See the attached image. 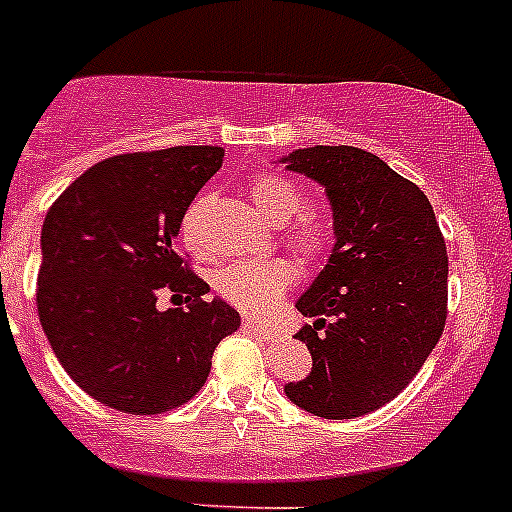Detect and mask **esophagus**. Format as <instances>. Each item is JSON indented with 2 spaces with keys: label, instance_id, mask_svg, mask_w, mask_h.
<instances>
[{
  "label": "esophagus",
  "instance_id": "obj_1",
  "mask_svg": "<svg viewBox=\"0 0 512 512\" xmlns=\"http://www.w3.org/2000/svg\"><path fill=\"white\" fill-rule=\"evenodd\" d=\"M243 330H253V333H259V336H274V330L269 328V325L259 323V320L253 318H243Z\"/></svg>",
  "mask_w": 512,
  "mask_h": 512
}]
</instances>
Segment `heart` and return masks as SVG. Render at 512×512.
Listing matches in <instances>:
<instances>
[{
	"instance_id": "heart-1",
	"label": "heart",
	"mask_w": 512,
	"mask_h": 512,
	"mask_svg": "<svg viewBox=\"0 0 512 512\" xmlns=\"http://www.w3.org/2000/svg\"><path fill=\"white\" fill-rule=\"evenodd\" d=\"M251 197L256 210L264 215L266 223L274 228H284L292 219L300 215L302 197L300 187L289 182L282 174H261L251 184ZM200 207H192L184 220V238L194 246V217ZM292 223V222H291ZM293 224V223H292ZM289 246L300 253L302 259H315L328 248L330 230L328 225L315 215H302L300 220L287 230ZM292 282V271L279 261H238L215 274V289L235 307L251 312V315H264L277 305L284 289Z\"/></svg>"
}]
</instances>
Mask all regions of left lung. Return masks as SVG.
Masks as SVG:
<instances>
[{
    "label": "left lung",
    "mask_w": 512,
    "mask_h": 512,
    "mask_svg": "<svg viewBox=\"0 0 512 512\" xmlns=\"http://www.w3.org/2000/svg\"><path fill=\"white\" fill-rule=\"evenodd\" d=\"M279 164L325 189L336 238L295 302L312 318L297 330L312 369L284 395L318 418H359L400 395L441 338L446 243L428 197L374 153L312 146Z\"/></svg>",
    "instance_id": "obj_1"
}]
</instances>
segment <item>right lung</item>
<instances>
[{"mask_svg": "<svg viewBox=\"0 0 512 512\" xmlns=\"http://www.w3.org/2000/svg\"><path fill=\"white\" fill-rule=\"evenodd\" d=\"M217 146L104 158L53 202L40 230L38 315L53 354L102 405L158 415L192 400L212 351L241 325L235 307L184 269V212L223 166ZM171 288L187 308L158 311Z\"/></svg>", "mask_w": 512, "mask_h": 512, "instance_id": "right-lung-1", "label": "right lung"}]
</instances>
